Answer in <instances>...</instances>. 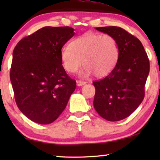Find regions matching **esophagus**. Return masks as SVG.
Returning <instances> with one entry per match:
<instances>
[{
	"label": "esophagus",
	"instance_id": "1",
	"mask_svg": "<svg viewBox=\"0 0 160 160\" xmlns=\"http://www.w3.org/2000/svg\"><path fill=\"white\" fill-rule=\"evenodd\" d=\"M76 84H77L78 87H80V86H83V85H84L85 84H86V82H84V81L77 80V81H76Z\"/></svg>",
	"mask_w": 160,
	"mask_h": 160
}]
</instances>
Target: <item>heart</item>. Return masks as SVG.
<instances>
[{
	"instance_id": "heart-1",
	"label": "heart",
	"mask_w": 160,
	"mask_h": 160,
	"mask_svg": "<svg viewBox=\"0 0 160 160\" xmlns=\"http://www.w3.org/2000/svg\"><path fill=\"white\" fill-rule=\"evenodd\" d=\"M119 47L114 37L109 34L88 32L74 39L70 47L61 51V59L68 72L76 73L83 65V76L94 74L98 78L108 76L119 59Z\"/></svg>"
}]
</instances>
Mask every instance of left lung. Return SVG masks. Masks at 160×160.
Wrapping results in <instances>:
<instances>
[{"label":"left lung","instance_id":"1","mask_svg":"<svg viewBox=\"0 0 160 160\" xmlns=\"http://www.w3.org/2000/svg\"><path fill=\"white\" fill-rule=\"evenodd\" d=\"M95 29L114 37L119 54L114 69L92 83L95 87L94 108L105 119L120 121L134 112L143 101L149 60L139 39L123 28L109 26Z\"/></svg>","mask_w":160,"mask_h":160}]
</instances>
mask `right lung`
Segmentation results:
<instances>
[{
	"label": "right lung",
	"mask_w": 160,
	"mask_h": 160,
	"mask_svg": "<svg viewBox=\"0 0 160 160\" xmlns=\"http://www.w3.org/2000/svg\"><path fill=\"white\" fill-rule=\"evenodd\" d=\"M70 27H44L18 42L13 52L10 79L17 106L41 124L58 119L76 82L62 65L61 50L74 36Z\"/></svg>",
	"instance_id": "obj_1"
}]
</instances>
